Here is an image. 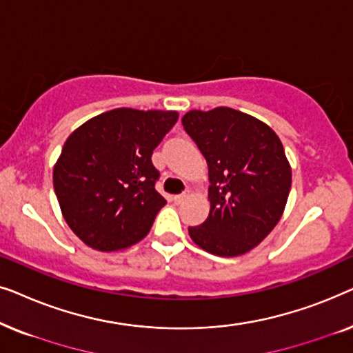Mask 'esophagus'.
<instances>
[{
    "label": "esophagus",
    "instance_id": "34e87169",
    "mask_svg": "<svg viewBox=\"0 0 353 353\" xmlns=\"http://www.w3.org/2000/svg\"><path fill=\"white\" fill-rule=\"evenodd\" d=\"M188 197V192H183V194H176V196H173V201L176 202V204H180V202H183Z\"/></svg>",
    "mask_w": 353,
    "mask_h": 353
}]
</instances>
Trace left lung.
<instances>
[{
	"label": "left lung",
	"mask_w": 353,
	"mask_h": 353,
	"mask_svg": "<svg viewBox=\"0 0 353 353\" xmlns=\"http://www.w3.org/2000/svg\"><path fill=\"white\" fill-rule=\"evenodd\" d=\"M183 127L209 165L210 212L190 226L205 252L238 257L259 245L281 219L292 170L281 139L262 120L231 108L190 110Z\"/></svg>",
	"instance_id": "1"
}]
</instances>
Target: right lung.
Here are the masks:
<instances>
[{"mask_svg": "<svg viewBox=\"0 0 353 353\" xmlns=\"http://www.w3.org/2000/svg\"><path fill=\"white\" fill-rule=\"evenodd\" d=\"M176 110L119 108L86 120L65 139L52 170L62 216L91 249L115 252L149 233L167 201L156 191L152 151Z\"/></svg>", "mask_w": 353, "mask_h": 353, "instance_id": "add662e5", "label": "right lung"}]
</instances>
